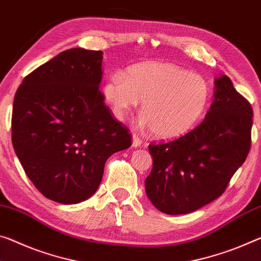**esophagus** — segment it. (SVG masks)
Listing matches in <instances>:
<instances>
[{"mask_svg": "<svg viewBox=\"0 0 261 261\" xmlns=\"http://www.w3.org/2000/svg\"><path fill=\"white\" fill-rule=\"evenodd\" d=\"M140 145H142V139L137 135H132V146L138 147Z\"/></svg>", "mask_w": 261, "mask_h": 261, "instance_id": "1", "label": "esophagus"}]
</instances>
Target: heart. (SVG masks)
Returning a JSON list of instances; mask_svg holds the SVG:
<instances>
[{
    "label": "heart",
    "mask_w": 261,
    "mask_h": 261,
    "mask_svg": "<svg viewBox=\"0 0 261 261\" xmlns=\"http://www.w3.org/2000/svg\"><path fill=\"white\" fill-rule=\"evenodd\" d=\"M103 95L117 119L143 101L139 124L161 139H175L193 129L208 107L210 90L196 73L168 63H143L114 74Z\"/></svg>",
    "instance_id": "1"
}]
</instances>
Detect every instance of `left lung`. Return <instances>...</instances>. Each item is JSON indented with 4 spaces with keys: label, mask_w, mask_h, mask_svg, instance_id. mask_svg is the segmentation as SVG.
<instances>
[{
    "label": "left lung",
    "mask_w": 261,
    "mask_h": 261,
    "mask_svg": "<svg viewBox=\"0 0 261 261\" xmlns=\"http://www.w3.org/2000/svg\"><path fill=\"white\" fill-rule=\"evenodd\" d=\"M252 107L226 75L215 79L214 101L204 121L182 137L151 144L146 195L159 212H195L224 193L251 147Z\"/></svg>",
    "instance_id": "obj_1"
}]
</instances>
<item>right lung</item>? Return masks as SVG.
Instances as JSON below:
<instances>
[{
  "instance_id": "add662e5",
  "label": "right lung",
  "mask_w": 261,
  "mask_h": 261,
  "mask_svg": "<svg viewBox=\"0 0 261 261\" xmlns=\"http://www.w3.org/2000/svg\"><path fill=\"white\" fill-rule=\"evenodd\" d=\"M102 59V51L66 49L24 77L15 94V153L35 187L58 203L89 198L107 159L131 146L100 92Z\"/></svg>"
}]
</instances>
